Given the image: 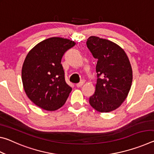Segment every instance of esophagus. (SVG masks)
I'll return each instance as SVG.
<instances>
[{"instance_id":"1","label":"esophagus","mask_w":154,"mask_h":154,"mask_svg":"<svg viewBox=\"0 0 154 154\" xmlns=\"http://www.w3.org/2000/svg\"><path fill=\"white\" fill-rule=\"evenodd\" d=\"M83 83H84V82H83V81H81V82H80L79 83H77V84H76V86H77V88H80V87H82V85H83Z\"/></svg>"}]
</instances>
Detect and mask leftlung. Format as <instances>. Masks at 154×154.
<instances>
[{"label": "left lung", "instance_id": "1", "mask_svg": "<svg viewBox=\"0 0 154 154\" xmlns=\"http://www.w3.org/2000/svg\"><path fill=\"white\" fill-rule=\"evenodd\" d=\"M86 45L97 59L96 90L89 103L99 112L112 111L126 100L131 88L132 71L129 59L119 45L98 36H90Z\"/></svg>", "mask_w": 154, "mask_h": 154}]
</instances>
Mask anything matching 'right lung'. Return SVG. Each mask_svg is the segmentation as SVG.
Segmentation results:
<instances>
[{"mask_svg": "<svg viewBox=\"0 0 154 154\" xmlns=\"http://www.w3.org/2000/svg\"><path fill=\"white\" fill-rule=\"evenodd\" d=\"M74 41L51 37L37 44L28 52L22 70L25 92L36 106L55 111L64 105L72 88L65 82L62 58Z\"/></svg>", "mask_w": 154, "mask_h": 154, "instance_id": "obj_1", "label": "right lung"}]
</instances>
